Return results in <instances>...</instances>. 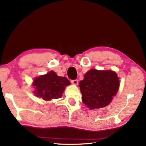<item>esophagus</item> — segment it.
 <instances>
[{"label":"esophagus","instance_id":"34e87169","mask_svg":"<svg viewBox=\"0 0 146 146\" xmlns=\"http://www.w3.org/2000/svg\"><path fill=\"white\" fill-rule=\"evenodd\" d=\"M71 83H72V84L74 85H78V80H71Z\"/></svg>","mask_w":146,"mask_h":146}]
</instances>
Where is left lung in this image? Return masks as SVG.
<instances>
[{
    "mask_svg": "<svg viewBox=\"0 0 146 146\" xmlns=\"http://www.w3.org/2000/svg\"><path fill=\"white\" fill-rule=\"evenodd\" d=\"M82 102L90 110L109 104L119 87L116 73L113 71L90 70L79 82Z\"/></svg>",
    "mask_w": 146,
    "mask_h": 146,
    "instance_id": "obj_1",
    "label": "left lung"
}]
</instances>
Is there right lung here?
<instances>
[{
    "label": "right lung",
    "instance_id": "obj_1",
    "mask_svg": "<svg viewBox=\"0 0 146 146\" xmlns=\"http://www.w3.org/2000/svg\"><path fill=\"white\" fill-rule=\"evenodd\" d=\"M70 84L66 77L59 76L51 71L46 75L35 78L33 85L35 88V95L36 97L49 101L61 98L65 87Z\"/></svg>",
    "mask_w": 146,
    "mask_h": 146
}]
</instances>
